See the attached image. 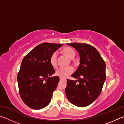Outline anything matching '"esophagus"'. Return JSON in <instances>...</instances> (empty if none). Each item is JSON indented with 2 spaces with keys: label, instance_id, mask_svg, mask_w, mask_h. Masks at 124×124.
<instances>
[{
  "label": "esophagus",
  "instance_id": "esophagus-1",
  "mask_svg": "<svg viewBox=\"0 0 124 124\" xmlns=\"http://www.w3.org/2000/svg\"><path fill=\"white\" fill-rule=\"evenodd\" d=\"M60 81H63V80H63V79H62V78H60Z\"/></svg>",
  "mask_w": 124,
  "mask_h": 124
}]
</instances>
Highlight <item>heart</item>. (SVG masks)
I'll list each match as a JSON object with an SVG mask.
<instances>
[{"mask_svg": "<svg viewBox=\"0 0 124 124\" xmlns=\"http://www.w3.org/2000/svg\"><path fill=\"white\" fill-rule=\"evenodd\" d=\"M62 52L65 55H66L67 57L72 58H74L75 56L76 52L74 49L73 47L70 46H65L62 49ZM57 54L56 52H54L50 56V63L51 64V66L53 68H55L57 66ZM74 70L72 67H64V68H60L58 70H56V75H57L61 78L65 79L68 75L72 74Z\"/></svg>", "mask_w": 124, "mask_h": 124, "instance_id": "b5f03b06", "label": "heart"}]
</instances>
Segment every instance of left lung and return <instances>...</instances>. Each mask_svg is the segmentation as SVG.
Returning <instances> with one entry per match:
<instances>
[{
    "mask_svg": "<svg viewBox=\"0 0 124 124\" xmlns=\"http://www.w3.org/2000/svg\"><path fill=\"white\" fill-rule=\"evenodd\" d=\"M67 44L79 52L80 64L72 75L78 80L67 79L65 92L70 103L84 107L95 101L102 91L106 78V63L97 49L91 45L78 43Z\"/></svg>",
    "mask_w": 124,
    "mask_h": 124,
    "instance_id": "obj_1",
    "label": "left lung"
}]
</instances>
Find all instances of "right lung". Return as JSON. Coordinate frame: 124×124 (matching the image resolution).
<instances>
[{"instance_id": "obj_1", "label": "right lung", "mask_w": 124, "mask_h": 124, "mask_svg": "<svg viewBox=\"0 0 124 124\" xmlns=\"http://www.w3.org/2000/svg\"><path fill=\"white\" fill-rule=\"evenodd\" d=\"M63 44L44 43L37 45L24 56L17 74L20 97L29 107L40 109L51 101L52 93L60 81L50 63L52 53Z\"/></svg>"}]
</instances>
